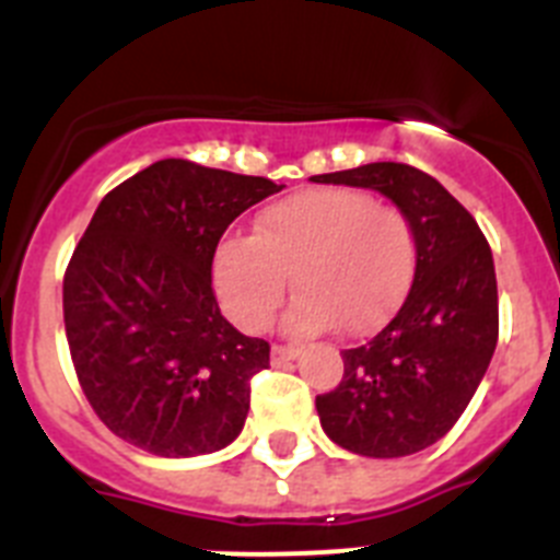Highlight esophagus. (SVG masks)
I'll return each instance as SVG.
<instances>
[{"label":"esophagus","instance_id":"1","mask_svg":"<svg viewBox=\"0 0 560 560\" xmlns=\"http://www.w3.org/2000/svg\"><path fill=\"white\" fill-rule=\"evenodd\" d=\"M299 354H301L299 346H279V342H276L273 349H270V357H273V365H281V362L295 360V357H299Z\"/></svg>","mask_w":560,"mask_h":560}]
</instances>
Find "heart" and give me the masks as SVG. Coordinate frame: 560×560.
<instances>
[{
  "label": "heart",
  "instance_id": "obj_1",
  "mask_svg": "<svg viewBox=\"0 0 560 560\" xmlns=\"http://www.w3.org/2000/svg\"><path fill=\"white\" fill-rule=\"evenodd\" d=\"M416 268V236L399 206L351 186H317L261 211L254 236H229L214 250L220 306L243 331H261L287 295L295 335L331 324L346 337L380 329L399 310Z\"/></svg>",
  "mask_w": 560,
  "mask_h": 560
}]
</instances>
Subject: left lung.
<instances>
[{
    "label": "left lung",
    "mask_w": 560,
    "mask_h": 560,
    "mask_svg": "<svg viewBox=\"0 0 560 560\" xmlns=\"http://www.w3.org/2000/svg\"><path fill=\"white\" fill-rule=\"evenodd\" d=\"M315 180L376 189L405 211L416 236L405 304L365 346L342 351L340 385L315 399L320 427L354 455H412L455 427L497 349L491 248L477 220L410 164L376 161Z\"/></svg>",
    "instance_id": "left-lung-1"
}]
</instances>
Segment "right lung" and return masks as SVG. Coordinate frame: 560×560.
Returning <instances> with one entry per match:
<instances>
[{"instance_id":"right-lung-1","label":"right lung","mask_w":560,"mask_h":560,"mask_svg":"<svg viewBox=\"0 0 560 560\" xmlns=\"http://www.w3.org/2000/svg\"><path fill=\"white\" fill-rule=\"evenodd\" d=\"M284 186L164 159L110 189L63 276L74 374L105 427L161 457L209 455L245 424L270 346L220 315L211 261Z\"/></svg>"}]
</instances>
